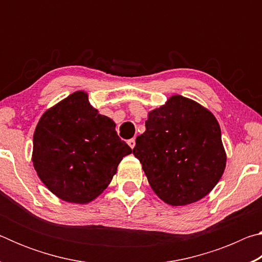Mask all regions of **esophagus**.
<instances>
[{
    "label": "esophagus",
    "mask_w": 262,
    "mask_h": 262,
    "mask_svg": "<svg viewBox=\"0 0 262 262\" xmlns=\"http://www.w3.org/2000/svg\"><path fill=\"white\" fill-rule=\"evenodd\" d=\"M128 145H129V147L133 149L135 147V140L134 139H130V140H128Z\"/></svg>",
    "instance_id": "34e87169"
}]
</instances>
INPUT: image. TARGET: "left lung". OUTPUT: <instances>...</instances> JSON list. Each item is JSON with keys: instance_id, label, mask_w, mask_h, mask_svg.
<instances>
[{"instance_id": "left-lung-1", "label": "left lung", "mask_w": 262, "mask_h": 262, "mask_svg": "<svg viewBox=\"0 0 262 262\" xmlns=\"http://www.w3.org/2000/svg\"><path fill=\"white\" fill-rule=\"evenodd\" d=\"M133 154L154 192L171 206L190 205L205 198L227 165L215 115L180 95L150 111L145 132L136 137Z\"/></svg>"}]
</instances>
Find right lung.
I'll return each mask as SVG.
<instances>
[{
  "instance_id": "add662e5",
  "label": "right lung",
  "mask_w": 262,
  "mask_h": 262,
  "mask_svg": "<svg viewBox=\"0 0 262 262\" xmlns=\"http://www.w3.org/2000/svg\"><path fill=\"white\" fill-rule=\"evenodd\" d=\"M132 149L115 123L76 91L41 115L33 134L32 162L40 180L61 200L86 205L110 185Z\"/></svg>"
}]
</instances>
